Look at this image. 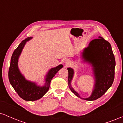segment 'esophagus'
Segmentation results:
<instances>
[{
    "label": "esophagus",
    "instance_id": "obj_1",
    "mask_svg": "<svg viewBox=\"0 0 123 123\" xmlns=\"http://www.w3.org/2000/svg\"><path fill=\"white\" fill-rule=\"evenodd\" d=\"M65 62L66 65H68L69 63V61H68V60H66L65 61Z\"/></svg>",
    "mask_w": 123,
    "mask_h": 123
}]
</instances>
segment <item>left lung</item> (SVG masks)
I'll list each match as a JSON object with an SVG mask.
<instances>
[{
  "mask_svg": "<svg viewBox=\"0 0 123 123\" xmlns=\"http://www.w3.org/2000/svg\"><path fill=\"white\" fill-rule=\"evenodd\" d=\"M83 61L88 63L92 67L95 84L91 95L87 98H81L72 88L71 82L74 76V70L71 68L68 70V85L74 95L86 101H94L102 97L112 85L115 79L116 62L111 45L104 38L91 40L87 47L81 53Z\"/></svg>",
  "mask_w": 123,
  "mask_h": 123,
  "instance_id": "left-lung-1",
  "label": "left lung"
}]
</instances>
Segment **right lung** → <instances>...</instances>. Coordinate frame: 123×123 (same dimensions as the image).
Listing matches in <instances>:
<instances>
[{
  "mask_svg": "<svg viewBox=\"0 0 123 123\" xmlns=\"http://www.w3.org/2000/svg\"><path fill=\"white\" fill-rule=\"evenodd\" d=\"M32 39V37H30L22 40L14 50L11 58L10 66L8 70V79L11 85L18 95L26 101H34L42 98L50 88L52 79L63 67L62 65L60 64L50 69L45 77V84L43 86H37V83L26 80L18 68V62L26 42Z\"/></svg>",
  "mask_w": 123,
  "mask_h": 123,
  "instance_id": "add662e5",
  "label": "right lung"
}]
</instances>
